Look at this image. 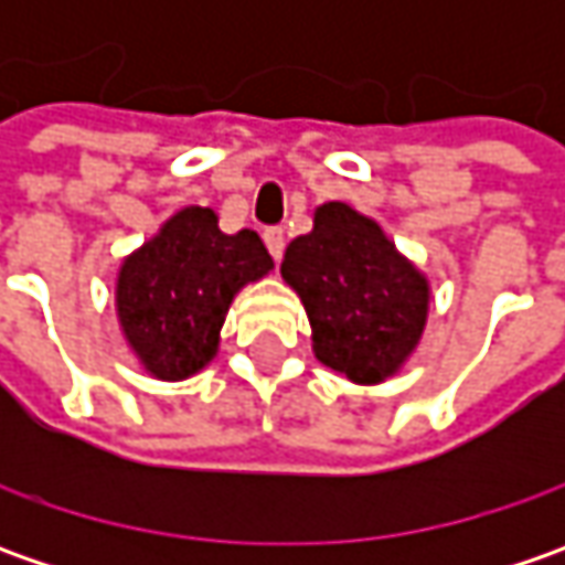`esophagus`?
<instances>
[{
	"label": "esophagus",
	"instance_id": "1",
	"mask_svg": "<svg viewBox=\"0 0 565 565\" xmlns=\"http://www.w3.org/2000/svg\"><path fill=\"white\" fill-rule=\"evenodd\" d=\"M264 242H267V250L273 254V260H279V257H282V248H286V232L279 226L264 228Z\"/></svg>",
	"mask_w": 565,
	"mask_h": 565
}]
</instances>
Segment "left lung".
<instances>
[{
    "instance_id": "1",
    "label": "left lung",
    "mask_w": 565,
    "mask_h": 565,
    "mask_svg": "<svg viewBox=\"0 0 565 565\" xmlns=\"http://www.w3.org/2000/svg\"><path fill=\"white\" fill-rule=\"evenodd\" d=\"M279 273L301 298L315 355L327 367L380 383L415 352L430 286L359 210L339 201L317 206L315 228L289 242Z\"/></svg>"
}]
</instances>
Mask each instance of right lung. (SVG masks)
Listing matches in <instances>:
<instances>
[{"mask_svg": "<svg viewBox=\"0 0 565 565\" xmlns=\"http://www.w3.org/2000/svg\"><path fill=\"white\" fill-rule=\"evenodd\" d=\"M273 270L260 235H226L210 206H185L125 257L116 286L121 333L143 371L185 380L216 355L235 292Z\"/></svg>", "mask_w": 565, "mask_h": 565, "instance_id": "add662e5", "label": "right lung"}]
</instances>
